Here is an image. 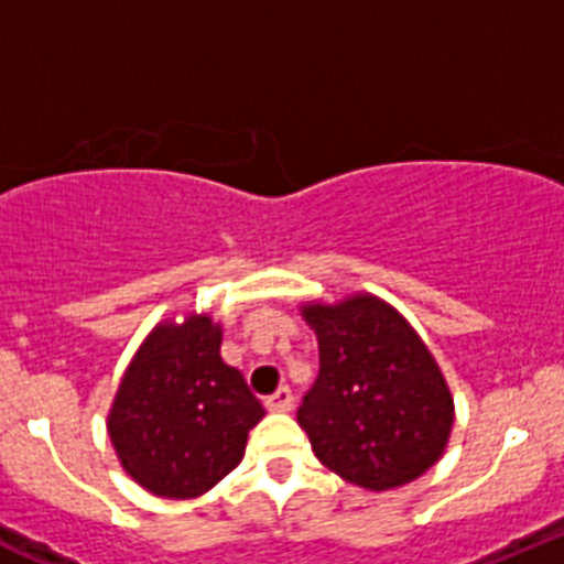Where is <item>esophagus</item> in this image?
I'll return each mask as SVG.
<instances>
[{
	"label": "esophagus",
	"instance_id": "esophagus-1",
	"mask_svg": "<svg viewBox=\"0 0 564 564\" xmlns=\"http://www.w3.org/2000/svg\"><path fill=\"white\" fill-rule=\"evenodd\" d=\"M264 404H267V410H275V413H286V410H292V404H294L292 388L281 386L275 393H270V397L264 399Z\"/></svg>",
	"mask_w": 564,
	"mask_h": 564
}]
</instances>
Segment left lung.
<instances>
[{"label": "left lung", "mask_w": 564, "mask_h": 564, "mask_svg": "<svg viewBox=\"0 0 564 564\" xmlns=\"http://www.w3.org/2000/svg\"><path fill=\"white\" fill-rule=\"evenodd\" d=\"M303 314L319 341V375L297 410L314 455L366 490L413 482L444 455L455 421L430 349L371 294Z\"/></svg>", "instance_id": "left-lung-1"}]
</instances>
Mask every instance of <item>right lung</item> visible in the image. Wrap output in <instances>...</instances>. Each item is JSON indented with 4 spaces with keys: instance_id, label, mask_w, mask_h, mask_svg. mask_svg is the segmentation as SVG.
I'll use <instances>...</instances> for the list:
<instances>
[{
    "instance_id": "1",
    "label": "right lung",
    "mask_w": 564,
    "mask_h": 564,
    "mask_svg": "<svg viewBox=\"0 0 564 564\" xmlns=\"http://www.w3.org/2000/svg\"><path fill=\"white\" fill-rule=\"evenodd\" d=\"M261 415L242 371L220 358V327L193 316L145 338L115 393L109 438L137 485L195 499L237 468Z\"/></svg>"
}]
</instances>
